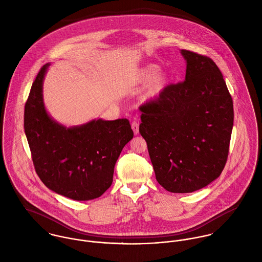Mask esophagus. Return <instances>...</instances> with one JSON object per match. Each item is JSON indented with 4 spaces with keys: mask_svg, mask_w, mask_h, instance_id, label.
I'll return each mask as SVG.
<instances>
[{
    "mask_svg": "<svg viewBox=\"0 0 262 262\" xmlns=\"http://www.w3.org/2000/svg\"><path fill=\"white\" fill-rule=\"evenodd\" d=\"M131 127H132V130H133L134 134L137 135L138 132H139V124L136 121H133L132 124H131Z\"/></svg>",
    "mask_w": 262,
    "mask_h": 262,
    "instance_id": "obj_1",
    "label": "esophagus"
}]
</instances>
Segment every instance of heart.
I'll return each instance as SVG.
<instances>
[{
    "mask_svg": "<svg viewBox=\"0 0 262 262\" xmlns=\"http://www.w3.org/2000/svg\"><path fill=\"white\" fill-rule=\"evenodd\" d=\"M156 70V66H147L145 68H143L142 70L139 71L138 75H137V78L140 81H144L147 80L152 74L155 72ZM165 80L166 77L165 75H163L162 73L156 74L152 77L149 84V95L152 97H156L158 95L161 94V92L163 91V88L165 85Z\"/></svg>",
    "mask_w": 262,
    "mask_h": 262,
    "instance_id": "heart-1",
    "label": "heart"
}]
</instances>
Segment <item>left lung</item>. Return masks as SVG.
I'll use <instances>...</instances> for the list:
<instances>
[{
    "label": "left lung",
    "instance_id": "8db88e82",
    "mask_svg": "<svg viewBox=\"0 0 262 262\" xmlns=\"http://www.w3.org/2000/svg\"><path fill=\"white\" fill-rule=\"evenodd\" d=\"M186 79L166 85L140 107L158 184L170 192H192L219 178L227 162L234 110L223 75L212 58L182 49Z\"/></svg>",
    "mask_w": 262,
    "mask_h": 262
}]
</instances>
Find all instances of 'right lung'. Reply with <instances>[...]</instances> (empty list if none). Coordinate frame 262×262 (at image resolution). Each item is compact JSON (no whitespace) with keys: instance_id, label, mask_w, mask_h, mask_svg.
<instances>
[{"instance_id":"add662e5","label":"right lung","mask_w":262,"mask_h":262,"mask_svg":"<svg viewBox=\"0 0 262 262\" xmlns=\"http://www.w3.org/2000/svg\"><path fill=\"white\" fill-rule=\"evenodd\" d=\"M49 63L32 83L24 110V130L39 179L51 190L75 201L101 196L113 182L115 163L133 138L128 119L94 120L66 128L47 115L42 82Z\"/></svg>"}]
</instances>
